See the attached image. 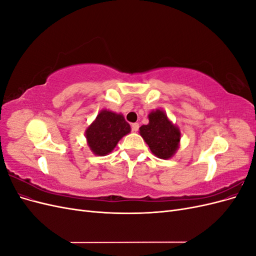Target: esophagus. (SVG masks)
I'll list each match as a JSON object with an SVG mask.
<instances>
[{
    "label": "esophagus",
    "mask_w": 256,
    "mask_h": 256,
    "mask_svg": "<svg viewBox=\"0 0 256 256\" xmlns=\"http://www.w3.org/2000/svg\"><path fill=\"white\" fill-rule=\"evenodd\" d=\"M138 127H140V126H138V122H134L132 125H131V130H132L134 132H136V131L138 130Z\"/></svg>",
    "instance_id": "1"
}]
</instances>
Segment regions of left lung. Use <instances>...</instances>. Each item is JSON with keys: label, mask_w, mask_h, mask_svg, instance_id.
<instances>
[{"label": "left lung", "mask_w": 256, "mask_h": 256, "mask_svg": "<svg viewBox=\"0 0 256 256\" xmlns=\"http://www.w3.org/2000/svg\"><path fill=\"white\" fill-rule=\"evenodd\" d=\"M150 122L140 127V134L152 152L161 159L171 158L180 141V129L168 120L166 114L156 110L150 113Z\"/></svg>", "instance_id": "left-lung-1"}]
</instances>
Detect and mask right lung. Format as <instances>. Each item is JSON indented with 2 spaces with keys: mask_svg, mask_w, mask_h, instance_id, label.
Masks as SVG:
<instances>
[{
  "mask_svg": "<svg viewBox=\"0 0 256 256\" xmlns=\"http://www.w3.org/2000/svg\"><path fill=\"white\" fill-rule=\"evenodd\" d=\"M129 132L130 125L122 114L102 110L85 134L92 152L98 156H104L111 152L120 138Z\"/></svg>",
  "mask_w": 256,
  "mask_h": 256,
  "instance_id": "obj_1",
  "label": "right lung"
}]
</instances>
